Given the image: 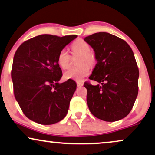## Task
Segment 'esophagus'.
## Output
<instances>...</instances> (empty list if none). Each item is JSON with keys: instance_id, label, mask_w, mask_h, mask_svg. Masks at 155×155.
I'll return each instance as SVG.
<instances>
[{"instance_id": "1", "label": "esophagus", "mask_w": 155, "mask_h": 155, "mask_svg": "<svg viewBox=\"0 0 155 155\" xmlns=\"http://www.w3.org/2000/svg\"><path fill=\"white\" fill-rule=\"evenodd\" d=\"M78 87H82L83 86V82H77Z\"/></svg>"}]
</instances>
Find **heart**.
I'll return each instance as SVG.
<instances>
[{"mask_svg": "<svg viewBox=\"0 0 155 155\" xmlns=\"http://www.w3.org/2000/svg\"><path fill=\"white\" fill-rule=\"evenodd\" d=\"M73 55H80L78 61V67L68 70L64 73L65 79L81 81L84 78L90 73V67L94 66L97 62L94 54L91 51L90 46L84 40L79 39L73 42L71 45ZM71 56L68 51L63 48L58 55V63L63 69H67L71 66Z\"/></svg>", "mask_w": 155, "mask_h": 155, "instance_id": "b5f03b06", "label": "heart"}]
</instances>
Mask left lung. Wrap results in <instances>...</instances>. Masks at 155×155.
I'll list each match as a JSON object with an SVG mask.
<instances>
[{"mask_svg": "<svg viewBox=\"0 0 155 155\" xmlns=\"http://www.w3.org/2000/svg\"><path fill=\"white\" fill-rule=\"evenodd\" d=\"M94 49L97 64L89 78L101 83L84 82L87 102L99 119L114 122L126 117L138 94L139 70L130 46L107 32H98L84 39Z\"/></svg>", "mask_w": 155, "mask_h": 155, "instance_id": "obj_1", "label": "left lung"}]
</instances>
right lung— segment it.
I'll use <instances>...</instances> for the list:
<instances>
[{
	"mask_svg": "<svg viewBox=\"0 0 155 155\" xmlns=\"http://www.w3.org/2000/svg\"><path fill=\"white\" fill-rule=\"evenodd\" d=\"M77 37L41 35L23 42L17 49L11 71L15 97L33 121L51 125L66 116L77 84L71 79L58 82L63 74L58 55Z\"/></svg>",
	"mask_w": 155,
	"mask_h": 155,
	"instance_id": "obj_1",
	"label": "right lung"
}]
</instances>
